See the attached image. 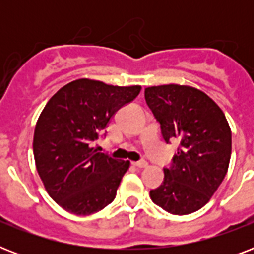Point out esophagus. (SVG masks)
<instances>
[{
    "mask_svg": "<svg viewBox=\"0 0 254 254\" xmlns=\"http://www.w3.org/2000/svg\"><path fill=\"white\" fill-rule=\"evenodd\" d=\"M133 165H134L135 167H146L147 166V162L146 161H137V162H133Z\"/></svg>",
    "mask_w": 254,
    "mask_h": 254,
    "instance_id": "1",
    "label": "esophagus"
}]
</instances>
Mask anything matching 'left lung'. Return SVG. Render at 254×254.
<instances>
[{
  "label": "left lung",
  "mask_w": 254,
  "mask_h": 254,
  "mask_svg": "<svg viewBox=\"0 0 254 254\" xmlns=\"http://www.w3.org/2000/svg\"><path fill=\"white\" fill-rule=\"evenodd\" d=\"M145 100L166 143L179 142L162 185L151 200L173 215H189L208 203L228 170L232 134L224 113L204 92L189 85L145 88Z\"/></svg>",
  "instance_id": "1"
}]
</instances>
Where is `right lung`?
<instances>
[{"label": "right lung", "instance_id": "add662e5", "mask_svg": "<svg viewBox=\"0 0 254 254\" xmlns=\"http://www.w3.org/2000/svg\"><path fill=\"white\" fill-rule=\"evenodd\" d=\"M139 91V85L79 79L46 104L34 131V158L47 192L62 208L85 216L113 201L129 161L112 158L93 145L105 135L112 116Z\"/></svg>", "mask_w": 254, "mask_h": 254}]
</instances>
